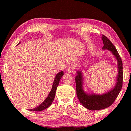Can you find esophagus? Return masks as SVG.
I'll return each instance as SVG.
<instances>
[{"label":"esophagus","instance_id":"34e87169","mask_svg":"<svg viewBox=\"0 0 131 131\" xmlns=\"http://www.w3.org/2000/svg\"><path fill=\"white\" fill-rule=\"evenodd\" d=\"M74 69H75V66H74V65H73V64L70 65V66L68 67V69H67V72H68V73H72L73 72V71H74Z\"/></svg>","mask_w":131,"mask_h":131}]
</instances>
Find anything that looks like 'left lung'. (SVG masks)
Wrapping results in <instances>:
<instances>
[{
	"instance_id": "8db88e82",
	"label": "left lung",
	"mask_w": 131,
	"mask_h": 131,
	"mask_svg": "<svg viewBox=\"0 0 131 131\" xmlns=\"http://www.w3.org/2000/svg\"><path fill=\"white\" fill-rule=\"evenodd\" d=\"M102 40L104 46L103 50H108L115 58L117 63V74L116 82L113 88H111L106 92L97 94L94 92H86L84 89V75L81 69L78 70L75 77L77 94L79 101L85 108L91 110L105 109L112 105L116 100L121 90L123 80V68L121 57L116 49L109 39L102 35Z\"/></svg>"
}]
</instances>
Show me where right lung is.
<instances>
[{
    "mask_svg": "<svg viewBox=\"0 0 131 131\" xmlns=\"http://www.w3.org/2000/svg\"><path fill=\"white\" fill-rule=\"evenodd\" d=\"M20 43L21 42H19L18 43V45H19ZM63 75H64V72H63V71H61V72L58 73L56 74L54 79V81L53 82L52 89H51V90L49 93L48 96L46 97V98L44 100V101L41 103L39 106H37L36 108H35L34 109H30V111H33V112H40V111H42L47 109V108H49V107L51 105V104L52 103V102L54 100L57 86H58L59 81H60L61 79L62 78Z\"/></svg>",
    "mask_w": 131,
    "mask_h": 131,
    "instance_id": "right-lung-1",
    "label": "right lung"
}]
</instances>
